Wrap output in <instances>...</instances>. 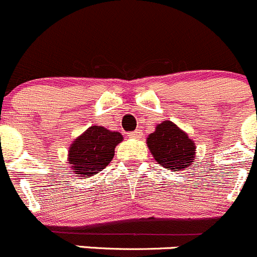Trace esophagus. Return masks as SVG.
Returning <instances> with one entry per match:
<instances>
[{
	"instance_id": "34e87169",
	"label": "esophagus",
	"mask_w": 257,
	"mask_h": 257,
	"mask_svg": "<svg viewBox=\"0 0 257 257\" xmlns=\"http://www.w3.org/2000/svg\"><path fill=\"white\" fill-rule=\"evenodd\" d=\"M130 136L131 137H134V139H140V137H141V130H135V131H132V132H130Z\"/></svg>"
}]
</instances>
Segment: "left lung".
Wrapping results in <instances>:
<instances>
[{"label": "left lung", "mask_w": 257, "mask_h": 257, "mask_svg": "<svg viewBox=\"0 0 257 257\" xmlns=\"http://www.w3.org/2000/svg\"><path fill=\"white\" fill-rule=\"evenodd\" d=\"M147 146L155 160L169 170L180 171L194 162L195 142L171 121L157 125L147 137Z\"/></svg>", "instance_id": "left-lung-1"}]
</instances>
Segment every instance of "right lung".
I'll use <instances>...</instances> for the list:
<instances>
[{"mask_svg":"<svg viewBox=\"0 0 257 257\" xmlns=\"http://www.w3.org/2000/svg\"><path fill=\"white\" fill-rule=\"evenodd\" d=\"M122 141V135L102 126H91L73 141L68 151L71 169L76 176H91L105 169L113 159L115 147Z\"/></svg>","mask_w":257,"mask_h":257,"instance_id":"add662e5","label":"right lung"}]
</instances>
